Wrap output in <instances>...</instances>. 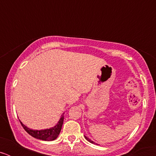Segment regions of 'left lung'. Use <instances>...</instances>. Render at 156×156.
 <instances>
[{"label": "left lung", "instance_id": "obj_1", "mask_svg": "<svg viewBox=\"0 0 156 156\" xmlns=\"http://www.w3.org/2000/svg\"><path fill=\"white\" fill-rule=\"evenodd\" d=\"M85 138H86V139H87V140H88V141H89V142L92 143V144H95V143H94V142L93 140H90V139H89V138H88V137H86V136H85Z\"/></svg>", "mask_w": 156, "mask_h": 156}]
</instances>
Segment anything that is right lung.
I'll use <instances>...</instances> for the list:
<instances>
[{"label":"right lung","mask_w":156,"mask_h":156,"mask_svg":"<svg viewBox=\"0 0 156 156\" xmlns=\"http://www.w3.org/2000/svg\"><path fill=\"white\" fill-rule=\"evenodd\" d=\"M63 120H64V113L62 115L61 118L58 122L57 124L54 127L49 128V129H41V130H37V129H31L30 128L27 127V126H25L23 124V122L20 121L22 126L24 128V129L30 135H31L32 137H35L37 139H40V140H55L58 137L59 133L62 129V126L63 124Z\"/></svg>","instance_id":"1"}]
</instances>
